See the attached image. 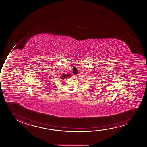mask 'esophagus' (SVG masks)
Returning <instances> with one entry per match:
<instances>
[{
	"label": "esophagus",
	"instance_id": "esophagus-1",
	"mask_svg": "<svg viewBox=\"0 0 147 147\" xmlns=\"http://www.w3.org/2000/svg\"><path fill=\"white\" fill-rule=\"evenodd\" d=\"M77 75H73V79H76V78H77Z\"/></svg>",
	"mask_w": 147,
	"mask_h": 147
}]
</instances>
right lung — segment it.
<instances>
[{
    "label": "right lung",
    "mask_w": 147,
    "mask_h": 147,
    "mask_svg": "<svg viewBox=\"0 0 147 147\" xmlns=\"http://www.w3.org/2000/svg\"><path fill=\"white\" fill-rule=\"evenodd\" d=\"M67 76H70V75L69 74L63 75V76H62V77L61 78H63V79H64V78H66V77H67Z\"/></svg>",
    "instance_id": "right-lung-1"
}]
</instances>
